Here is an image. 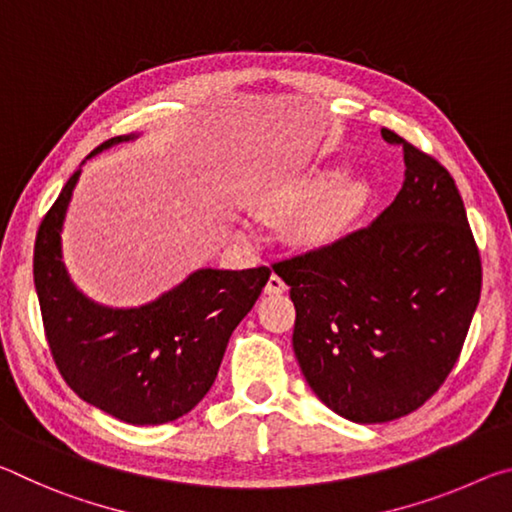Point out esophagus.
Listing matches in <instances>:
<instances>
[{"mask_svg":"<svg viewBox=\"0 0 512 512\" xmlns=\"http://www.w3.org/2000/svg\"><path fill=\"white\" fill-rule=\"evenodd\" d=\"M287 289H289L287 282H284L277 273H273L271 277H268V282H266V293H268V296H280V293H284Z\"/></svg>","mask_w":512,"mask_h":512,"instance_id":"1","label":"esophagus"}]
</instances>
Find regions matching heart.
Returning a JSON list of instances; mask_svg holds the SVG:
<instances>
[{"label": "heart", "instance_id": "b5f03b06", "mask_svg": "<svg viewBox=\"0 0 512 512\" xmlns=\"http://www.w3.org/2000/svg\"><path fill=\"white\" fill-rule=\"evenodd\" d=\"M343 167H323L277 185L264 196V207L277 214H293L311 205L296 225L298 237L309 246L339 239L359 219L370 201V187L357 178L343 180Z\"/></svg>", "mask_w": 512, "mask_h": 512}]
</instances>
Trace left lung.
I'll use <instances>...</instances> for the list:
<instances>
[{
  "mask_svg": "<svg viewBox=\"0 0 512 512\" xmlns=\"http://www.w3.org/2000/svg\"><path fill=\"white\" fill-rule=\"evenodd\" d=\"M402 146L404 183L366 228L273 264L296 305L293 352L320 402L359 424L391 422L443 386L481 296V257L454 178Z\"/></svg>",
  "mask_w": 512,
  "mask_h": 512,
  "instance_id": "left-lung-1",
  "label": "left lung"
}]
</instances>
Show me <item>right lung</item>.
Segmentation results:
<instances>
[{
  "instance_id": "add662e5",
  "label": "right lung",
  "mask_w": 512,
  "mask_h": 512,
  "mask_svg": "<svg viewBox=\"0 0 512 512\" xmlns=\"http://www.w3.org/2000/svg\"><path fill=\"white\" fill-rule=\"evenodd\" d=\"M131 135L112 137L90 155ZM72 173L42 219L33 248V280L47 343L72 391L128 424H164L194 409L210 391L230 334L253 309L271 268H201L137 309L101 307L74 287L60 253Z\"/></svg>"
}]
</instances>
